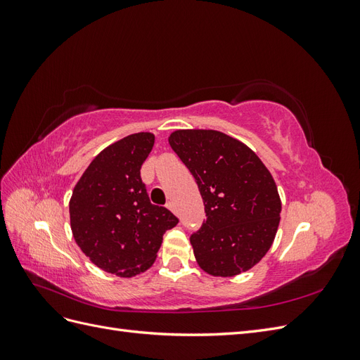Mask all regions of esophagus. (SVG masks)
Segmentation results:
<instances>
[{"label": "esophagus", "mask_w": 360, "mask_h": 360, "mask_svg": "<svg viewBox=\"0 0 360 360\" xmlns=\"http://www.w3.org/2000/svg\"><path fill=\"white\" fill-rule=\"evenodd\" d=\"M167 207L168 209L171 210V212H176V204H174L172 201H168V204H167Z\"/></svg>", "instance_id": "obj_1"}]
</instances>
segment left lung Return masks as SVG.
<instances>
[{"mask_svg":"<svg viewBox=\"0 0 360 360\" xmlns=\"http://www.w3.org/2000/svg\"><path fill=\"white\" fill-rule=\"evenodd\" d=\"M168 143L197 180L205 207V222L191 236L198 266L221 278L252 269L274 243L281 221L270 171L242 141L219 130H174Z\"/></svg>","mask_w":360,"mask_h":360,"instance_id":"obj_1","label":"left lung"}]
</instances>
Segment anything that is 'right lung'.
Listing matches in <instances>:
<instances>
[{
	"label": "right lung",
	"instance_id": "add662e5",
	"mask_svg": "<svg viewBox=\"0 0 360 360\" xmlns=\"http://www.w3.org/2000/svg\"><path fill=\"white\" fill-rule=\"evenodd\" d=\"M155 135L139 132L103 148L75 184L69 201L76 245L94 266L134 278L153 266L163 234L179 219L150 202L139 169Z\"/></svg>",
	"mask_w": 360,
	"mask_h": 360
}]
</instances>
